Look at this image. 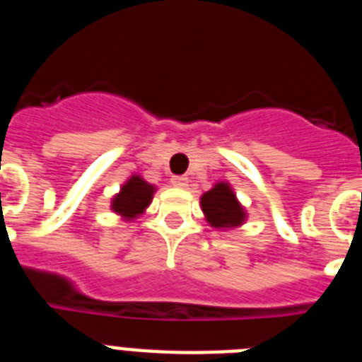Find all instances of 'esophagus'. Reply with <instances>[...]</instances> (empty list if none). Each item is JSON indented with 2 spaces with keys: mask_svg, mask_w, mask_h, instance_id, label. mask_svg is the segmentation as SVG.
Masks as SVG:
<instances>
[{
  "mask_svg": "<svg viewBox=\"0 0 362 362\" xmlns=\"http://www.w3.org/2000/svg\"><path fill=\"white\" fill-rule=\"evenodd\" d=\"M172 187L175 188H187L188 187V177H185V175H174V177L170 179Z\"/></svg>",
  "mask_w": 362,
  "mask_h": 362,
  "instance_id": "obj_1",
  "label": "esophagus"
}]
</instances>
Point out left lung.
<instances>
[{"mask_svg":"<svg viewBox=\"0 0 362 362\" xmlns=\"http://www.w3.org/2000/svg\"><path fill=\"white\" fill-rule=\"evenodd\" d=\"M201 210L209 225L217 230L238 228L246 221V210L228 183L219 181L201 196Z\"/></svg>","mask_w":362,"mask_h":362,"instance_id":"1","label":"left lung"}]
</instances>
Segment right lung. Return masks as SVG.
<instances>
[{"label": "right lung", "mask_w": 362, "mask_h": 362, "mask_svg": "<svg viewBox=\"0 0 362 362\" xmlns=\"http://www.w3.org/2000/svg\"><path fill=\"white\" fill-rule=\"evenodd\" d=\"M153 194H156V187L146 183L141 175L134 174L121 185V190L116 196L112 197L110 209L124 221H134L148 209Z\"/></svg>", "instance_id": "add662e5"}]
</instances>
